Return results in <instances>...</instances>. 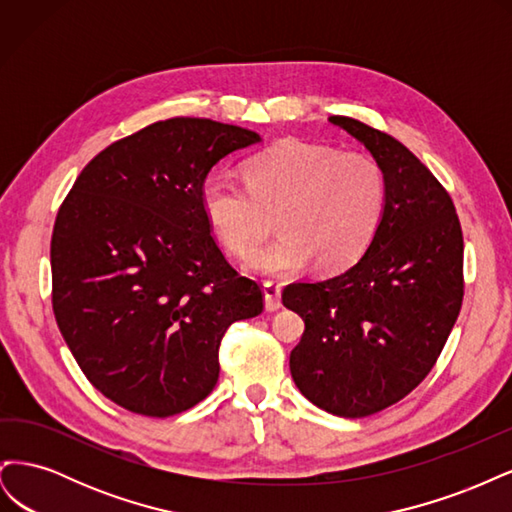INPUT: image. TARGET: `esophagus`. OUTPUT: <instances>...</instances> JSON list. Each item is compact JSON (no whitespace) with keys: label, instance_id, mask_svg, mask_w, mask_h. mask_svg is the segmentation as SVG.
I'll return each mask as SVG.
<instances>
[{"label":"esophagus","instance_id":"esophagus-1","mask_svg":"<svg viewBox=\"0 0 512 512\" xmlns=\"http://www.w3.org/2000/svg\"><path fill=\"white\" fill-rule=\"evenodd\" d=\"M262 292H265V307L267 312H277L282 307V290L273 282H265L262 286Z\"/></svg>","mask_w":512,"mask_h":512}]
</instances>
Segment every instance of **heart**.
I'll use <instances>...</instances> for the list:
<instances>
[{"label":"heart","mask_w":512,"mask_h":512,"mask_svg":"<svg viewBox=\"0 0 512 512\" xmlns=\"http://www.w3.org/2000/svg\"><path fill=\"white\" fill-rule=\"evenodd\" d=\"M245 183L213 173L200 188L205 218L226 250L254 252L277 215L282 235L247 258L262 275H292L316 260L322 271H342L376 239L386 211V179L363 151L284 141L243 168Z\"/></svg>","instance_id":"1"}]
</instances>
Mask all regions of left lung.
<instances>
[{
    "label": "left lung",
    "mask_w": 512,
    "mask_h": 512,
    "mask_svg": "<svg viewBox=\"0 0 512 512\" xmlns=\"http://www.w3.org/2000/svg\"><path fill=\"white\" fill-rule=\"evenodd\" d=\"M384 170L386 211L356 265L284 288L305 331L290 374L314 406L363 418L397 404L436 365L463 301V235L442 183L397 138L333 115Z\"/></svg>",
    "instance_id": "8db88e82"
}]
</instances>
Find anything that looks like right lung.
Listing matches in <instances>:
<instances>
[{
    "mask_svg": "<svg viewBox=\"0 0 512 512\" xmlns=\"http://www.w3.org/2000/svg\"><path fill=\"white\" fill-rule=\"evenodd\" d=\"M252 130L173 117L108 145L76 177L53 239V312L76 363L117 406L173 416L220 376L232 322L262 290L228 265L200 205L209 170Z\"/></svg>",
    "mask_w": 512,
    "mask_h": 512,
    "instance_id": "1",
    "label": "right lung"
}]
</instances>
